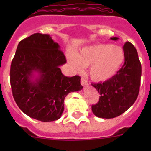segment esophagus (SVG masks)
Listing matches in <instances>:
<instances>
[{"mask_svg": "<svg viewBox=\"0 0 151 151\" xmlns=\"http://www.w3.org/2000/svg\"><path fill=\"white\" fill-rule=\"evenodd\" d=\"M81 85L83 86H87L88 85V82L86 79L84 78V77H82L81 78Z\"/></svg>", "mask_w": 151, "mask_h": 151, "instance_id": "1", "label": "esophagus"}]
</instances>
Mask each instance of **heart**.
Here are the masks:
<instances>
[{"mask_svg": "<svg viewBox=\"0 0 151 151\" xmlns=\"http://www.w3.org/2000/svg\"><path fill=\"white\" fill-rule=\"evenodd\" d=\"M68 57L70 63L78 69L89 66L91 80L101 83L110 80L119 71L126 55L118 45L99 43L83 47L77 55L69 53Z\"/></svg>", "mask_w": 151, "mask_h": 151, "instance_id": "1", "label": "heart"}]
</instances>
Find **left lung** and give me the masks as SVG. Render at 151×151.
<instances>
[{
	"label": "left lung",
	"mask_w": 151,
	"mask_h": 151,
	"mask_svg": "<svg viewBox=\"0 0 151 151\" xmlns=\"http://www.w3.org/2000/svg\"><path fill=\"white\" fill-rule=\"evenodd\" d=\"M118 40V38H111ZM126 58L118 73L104 83H93L100 94L97 104L92 105V112L101 118H113L126 112L137 99L140 87L141 63L136 48L126 42L123 45Z\"/></svg>",
	"instance_id": "obj_1"
}]
</instances>
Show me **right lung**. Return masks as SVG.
<instances>
[{"instance_id": "obj_1", "label": "right lung", "mask_w": 151, "mask_h": 151, "mask_svg": "<svg viewBox=\"0 0 151 151\" xmlns=\"http://www.w3.org/2000/svg\"><path fill=\"white\" fill-rule=\"evenodd\" d=\"M66 63L60 46L49 34L36 33L19 42L11 64L10 83L24 113L43 122L60 118L66 96L83 89L80 76L62 74L59 67Z\"/></svg>"}]
</instances>
